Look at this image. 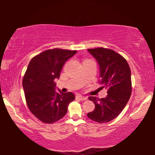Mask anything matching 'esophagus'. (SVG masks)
Wrapping results in <instances>:
<instances>
[{"mask_svg": "<svg viewBox=\"0 0 155 155\" xmlns=\"http://www.w3.org/2000/svg\"><path fill=\"white\" fill-rule=\"evenodd\" d=\"M77 98L78 99L81 100V101H85V100H87V97L86 96H81V95H77Z\"/></svg>", "mask_w": 155, "mask_h": 155, "instance_id": "obj_1", "label": "esophagus"}]
</instances>
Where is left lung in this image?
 <instances>
[{
  "label": "left lung",
  "instance_id": "obj_1",
  "mask_svg": "<svg viewBox=\"0 0 155 155\" xmlns=\"http://www.w3.org/2000/svg\"><path fill=\"white\" fill-rule=\"evenodd\" d=\"M99 65L101 84L107 89L105 98L90 96L95 109L87 114L98 123L115 119L127 105L131 94V72L124 57L113 50L97 48L87 49Z\"/></svg>",
  "mask_w": 155,
  "mask_h": 155
}]
</instances>
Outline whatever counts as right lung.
<instances>
[{"label": "right lung", "instance_id": "obj_1", "mask_svg": "<svg viewBox=\"0 0 155 155\" xmlns=\"http://www.w3.org/2000/svg\"><path fill=\"white\" fill-rule=\"evenodd\" d=\"M77 51L47 50L34 57L28 64L22 81L26 101L31 112L47 124L61 119L68 106L75 99L72 92L56 90L54 80L59 78L63 66Z\"/></svg>", "mask_w": 155, "mask_h": 155}]
</instances>
